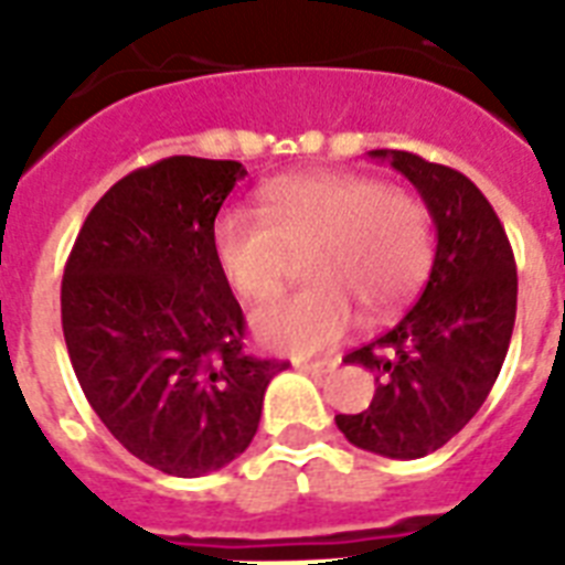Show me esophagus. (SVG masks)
<instances>
[{"label":"esophagus","instance_id":"esophagus-1","mask_svg":"<svg viewBox=\"0 0 565 565\" xmlns=\"http://www.w3.org/2000/svg\"><path fill=\"white\" fill-rule=\"evenodd\" d=\"M337 358H322V361H296V370L313 372V375H326V372L337 370Z\"/></svg>","mask_w":565,"mask_h":565}]
</instances>
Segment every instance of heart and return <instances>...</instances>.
<instances>
[{"mask_svg": "<svg viewBox=\"0 0 565 565\" xmlns=\"http://www.w3.org/2000/svg\"><path fill=\"white\" fill-rule=\"evenodd\" d=\"M225 281L248 301L275 299L305 257L310 287L255 313L278 352L313 354L343 340L361 305L384 319L419 290L434 264L428 204L361 172H301L260 193V220L225 211L211 231Z\"/></svg>", "mask_w": 565, "mask_h": 565, "instance_id": "b5f03b06", "label": "heart"}]
</instances>
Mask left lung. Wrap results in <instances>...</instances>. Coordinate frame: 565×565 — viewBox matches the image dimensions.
I'll use <instances>...</instances> for the list:
<instances>
[{
	"label": "left lung",
	"instance_id": "left-lung-1",
	"mask_svg": "<svg viewBox=\"0 0 565 565\" xmlns=\"http://www.w3.org/2000/svg\"><path fill=\"white\" fill-rule=\"evenodd\" d=\"M419 190L437 225L430 278L404 319L345 354L375 372L366 411L337 428L363 451L416 460L437 451L487 402L516 322V260L487 195L463 172L413 152L375 149Z\"/></svg>",
	"mask_w": 565,
	"mask_h": 565
}]
</instances>
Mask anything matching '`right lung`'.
I'll list each match as a JSON object with an SVG mask.
<instances>
[{
	"instance_id": "1",
	"label": "right lung",
	"mask_w": 565,
	"mask_h": 565,
	"mask_svg": "<svg viewBox=\"0 0 565 565\" xmlns=\"http://www.w3.org/2000/svg\"><path fill=\"white\" fill-rule=\"evenodd\" d=\"M243 163L175 154L128 172L87 213L61 281L75 377L105 428L175 478L216 472L257 434L287 361L243 352L246 317L211 231Z\"/></svg>"
}]
</instances>
